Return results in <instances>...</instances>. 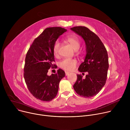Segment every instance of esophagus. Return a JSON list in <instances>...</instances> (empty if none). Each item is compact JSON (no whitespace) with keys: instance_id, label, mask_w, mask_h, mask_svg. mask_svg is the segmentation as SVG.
Instances as JSON below:
<instances>
[{"instance_id":"1","label":"esophagus","mask_w":130,"mask_h":130,"mask_svg":"<svg viewBox=\"0 0 130 130\" xmlns=\"http://www.w3.org/2000/svg\"><path fill=\"white\" fill-rule=\"evenodd\" d=\"M65 74H66V75H68L69 74V72H65Z\"/></svg>"}]
</instances>
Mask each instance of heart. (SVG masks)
I'll return each mask as SVG.
<instances>
[{
    "label": "heart",
    "mask_w": 130,
    "mask_h": 130,
    "mask_svg": "<svg viewBox=\"0 0 130 130\" xmlns=\"http://www.w3.org/2000/svg\"><path fill=\"white\" fill-rule=\"evenodd\" d=\"M66 41L69 43L72 48L77 51L80 46V41L79 38L76 36H69L66 38ZM60 43L58 40H56L53 45V51L55 56L57 57L59 54V50ZM77 60L76 59H64L59 62V67L66 71H71L75 69L77 65Z\"/></svg>",
    "instance_id": "obj_1"
}]
</instances>
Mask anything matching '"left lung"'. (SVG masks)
<instances>
[{
    "instance_id": "8db88e82",
    "label": "left lung",
    "mask_w": 130,
    "mask_h": 130,
    "mask_svg": "<svg viewBox=\"0 0 130 130\" xmlns=\"http://www.w3.org/2000/svg\"><path fill=\"white\" fill-rule=\"evenodd\" d=\"M71 29L81 36L85 42L86 55L78 71L87 72L85 78L82 74L77 75L73 88L79 95L91 98L96 95L106 83L109 67L107 52L99 37L88 28L76 26Z\"/></svg>"
}]
</instances>
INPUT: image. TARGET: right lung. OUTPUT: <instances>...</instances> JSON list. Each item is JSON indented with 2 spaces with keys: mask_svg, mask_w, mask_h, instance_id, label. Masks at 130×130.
I'll list each match as a JSON object with an SVG mask.
<instances>
[{
  "mask_svg": "<svg viewBox=\"0 0 130 130\" xmlns=\"http://www.w3.org/2000/svg\"><path fill=\"white\" fill-rule=\"evenodd\" d=\"M67 30L59 27L46 28L35 39L27 53L24 68L25 81L33 96L43 101H51L56 97L59 82L65 76L64 71L61 69L50 76L47 74L51 68L56 66L53 64L54 43Z\"/></svg>",
  "mask_w": 130,
  "mask_h": 130,
  "instance_id": "obj_1",
  "label": "right lung"
}]
</instances>
